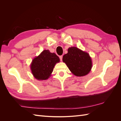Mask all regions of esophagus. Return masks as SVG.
Segmentation results:
<instances>
[{
  "instance_id": "obj_1",
  "label": "esophagus",
  "mask_w": 121,
  "mask_h": 121,
  "mask_svg": "<svg viewBox=\"0 0 121 121\" xmlns=\"http://www.w3.org/2000/svg\"><path fill=\"white\" fill-rule=\"evenodd\" d=\"M60 60L61 61H62V60H63V56H60Z\"/></svg>"
}]
</instances>
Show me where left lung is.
<instances>
[{
	"label": "left lung",
	"mask_w": 121,
	"mask_h": 121,
	"mask_svg": "<svg viewBox=\"0 0 121 121\" xmlns=\"http://www.w3.org/2000/svg\"><path fill=\"white\" fill-rule=\"evenodd\" d=\"M63 62L73 74L82 77L91 71L92 64L89 54L76 47H69L63 57Z\"/></svg>",
	"instance_id": "8db88e82"
}]
</instances>
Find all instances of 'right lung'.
Returning <instances> with one entry per match:
<instances>
[{"label": "right lung", "instance_id": "add662e5", "mask_svg": "<svg viewBox=\"0 0 121 121\" xmlns=\"http://www.w3.org/2000/svg\"><path fill=\"white\" fill-rule=\"evenodd\" d=\"M60 61L56 53L44 50L32 60L30 67L33 75L38 80H47L51 76L55 65Z\"/></svg>", "mask_w": 121, "mask_h": 121}]
</instances>
